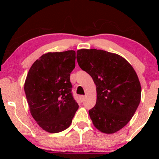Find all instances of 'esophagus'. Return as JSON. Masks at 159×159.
Here are the masks:
<instances>
[{
	"label": "esophagus",
	"mask_w": 159,
	"mask_h": 159,
	"mask_svg": "<svg viewBox=\"0 0 159 159\" xmlns=\"http://www.w3.org/2000/svg\"><path fill=\"white\" fill-rule=\"evenodd\" d=\"M85 98V96H84V95H80V100L81 102H84Z\"/></svg>",
	"instance_id": "obj_1"
}]
</instances>
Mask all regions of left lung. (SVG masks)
<instances>
[{"mask_svg": "<svg viewBox=\"0 0 159 159\" xmlns=\"http://www.w3.org/2000/svg\"><path fill=\"white\" fill-rule=\"evenodd\" d=\"M76 53L79 66L96 85V104L89 111L93 125L103 133H115L127 125L140 102L138 75L117 54L97 49H80Z\"/></svg>", "mask_w": 159, "mask_h": 159, "instance_id": "left-lung-1", "label": "left lung"}]
</instances>
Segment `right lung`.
I'll return each mask as SVG.
<instances>
[{
	"instance_id": "add662e5",
	"label": "right lung",
	"mask_w": 159,
	"mask_h": 159,
	"mask_svg": "<svg viewBox=\"0 0 159 159\" xmlns=\"http://www.w3.org/2000/svg\"><path fill=\"white\" fill-rule=\"evenodd\" d=\"M75 60L74 50L45 53L34 61L26 78L25 92L31 114L48 133L68 128L79 109L70 82Z\"/></svg>"
}]
</instances>
